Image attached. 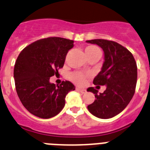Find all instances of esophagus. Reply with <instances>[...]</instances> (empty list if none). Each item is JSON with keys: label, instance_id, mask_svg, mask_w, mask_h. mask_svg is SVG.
I'll return each instance as SVG.
<instances>
[{"label": "esophagus", "instance_id": "1", "mask_svg": "<svg viewBox=\"0 0 150 150\" xmlns=\"http://www.w3.org/2000/svg\"><path fill=\"white\" fill-rule=\"evenodd\" d=\"M76 90H77V91H79V92H81V93H85V92H86V89H84V88H79V87H77V88H76Z\"/></svg>", "mask_w": 150, "mask_h": 150}]
</instances>
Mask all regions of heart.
<instances>
[{
  "label": "heart",
  "mask_w": 150,
  "mask_h": 150,
  "mask_svg": "<svg viewBox=\"0 0 150 150\" xmlns=\"http://www.w3.org/2000/svg\"><path fill=\"white\" fill-rule=\"evenodd\" d=\"M85 52H86V57L91 56V55H101V52L98 47H97L95 46H87L86 50H85ZM87 74H85L81 72H74L71 74L70 78L73 82L78 85H83L86 82V79L87 77Z\"/></svg>",
  "instance_id": "obj_1"
}]
</instances>
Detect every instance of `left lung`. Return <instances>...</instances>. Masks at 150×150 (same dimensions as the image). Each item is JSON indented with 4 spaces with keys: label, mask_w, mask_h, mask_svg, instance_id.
Listing matches in <instances>:
<instances>
[{
    "label": "left lung",
    "mask_w": 150,
    "mask_h": 150,
    "mask_svg": "<svg viewBox=\"0 0 150 150\" xmlns=\"http://www.w3.org/2000/svg\"><path fill=\"white\" fill-rule=\"evenodd\" d=\"M86 43L98 45L104 51L103 66L93 83L106 86L105 91L99 94L93 87L87 88L96 98L88 110L96 117L110 119L120 113L133 98L137 84V64L133 55L114 41L95 39Z\"/></svg>",
    "instance_id": "left-lung-1"
}]
</instances>
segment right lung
Wrapping results in <instances>:
<instances>
[{"label": "right lung", "mask_w": 150, "mask_h": 150, "mask_svg": "<svg viewBox=\"0 0 150 150\" xmlns=\"http://www.w3.org/2000/svg\"><path fill=\"white\" fill-rule=\"evenodd\" d=\"M74 40L48 38L28 45L18 55L14 67L17 95L22 104L34 116L50 119L59 114L65 105V97L75 86L69 81L60 86L50 78L63 67Z\"/></svg>", "instance_id": "add662e5"}]
</instances>
